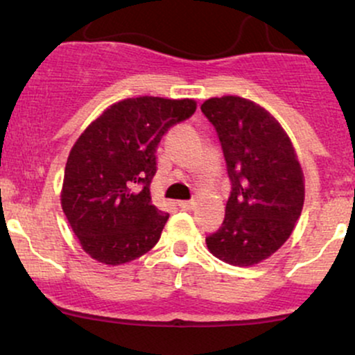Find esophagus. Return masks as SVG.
I'll use <instances>...</instances> for the list:
<instances>
[{
    "mask_svg": "<svg viewBox=\"0 0 355 355\" xmlns=\"http://www.w3.org/2000/svg\"><path fill=\"white\" fill-rule=\"evenodd\" d=\"M178 205H180V209H183V210H191L195 207V202L193 200H183L178 203Z\"/></svg>",
    "mask_w": 355,
    "mask_h": 355,
    "instance_id": "obj_1",
    "label": "esophagus"
}]
</instances>
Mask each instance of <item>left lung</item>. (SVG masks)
I'll return each mask as SVG.
<instances>
[{"label":"left lung","mask_w":355,"mask_h":355,"mask_svg":"<svg viewBox=\"0 0 355 355\" xmlns=\"http://www.w3.org/2000/svg\"><path fill=\"white\" fill-rule=\"evenodd\" d=\"M217 132L232 191L222 227L207 237L217 259L248 267L291 237L304 207V173L291 138L266 108L240 96L202 105Z\"/></svg>","instance_id":"left-lung-1"}]
</instances>
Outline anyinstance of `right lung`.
<instances>
[{
  "label": "right lung",
  "instance_id": "obj_1",
  "mask_svg": "<svg viewBox=\"0 0 355 355\" xmlns=\"http://www.w3.org/2000/svg\"><path fill=\"white\" fill-rule=\"evenodd\" d=\"M193 100L158 96L112 105L81 133L64 166L61 207L92 259L120 266L160 239L168 214L152 203L157 148L170 126L190 118Z\"/></svg>",
  "mask_w": 355,
  "mask_h": 355
}]
</instances>
